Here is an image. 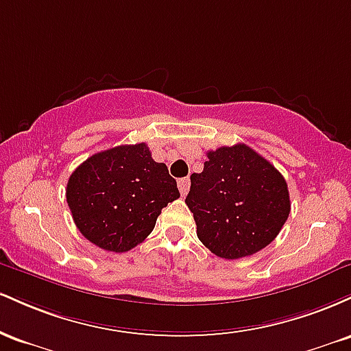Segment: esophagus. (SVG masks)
<instances>
[{
    "instance_id": "obj_1",
    "label": "esophagus",
    "mask_w": 351,
    "mask_h": 351,
    "mask_svg": "<svg viewBox=\"0 0 351 351\" xmlns=\"http://www.w3.org/2000/svg\"><path fill=\"white\" fill-rule=\"evenodd\" d=\"M178 188H180L181 196H186L188 195V189H189V178L178 180Z\"/></svg>"
}]
</instances>
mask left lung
I'll use <instances>...</instances> for the list:
<instances>
[{"label":"left lung","instance_id":"left-lung-1","mask_svg":"<svg viewBox=\"0 0 351 351\" xmlns=\"http://www.w3.org/2000/svg\"><path fill=\"white\" fill-rule=\"evenodd\" d=\"M201 173L191 175L184 199L196 234L223 259L252 256L280 232L291 213L284 176L244 143L208 152Z\"/></svg>","mask_w":351,"mask_h":351}]
</instances>
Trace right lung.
Returning <instances> with one entry per match:
<instances>
[{
    "instance_id": "1",
    "label": "right lung",
    "mask_w": 351,
    "mask_h": 351,
    "mask_svg": "<svg viewBox=\"0 0 351 351\" xmlns=\"http://www.w3.org/2000/svg\"><path fill=\"white\" fill-rule=\"evenodd\" d=\"M66 198L86 239L110 252L143 243L168 203L180 198L176 180L152 158L147 143L95 153L72 171Z\"/></svg>"
}]
</instances>
